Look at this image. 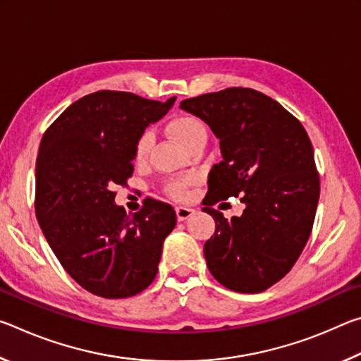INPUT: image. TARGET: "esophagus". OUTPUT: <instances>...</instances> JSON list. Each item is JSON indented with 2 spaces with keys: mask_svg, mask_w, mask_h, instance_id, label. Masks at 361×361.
<instances>
[{
  "mask_svg": "<svg viewBox=\"0 0 361 361\" xmlns=\"http://www.w3.org/2000/svg\"><path fill=\"white\" fill-rule=\"evenodd\" d=\"M175 210H176V218H178V221H185V219H188L194 213V209L186 205H178Z\"/></svg>",
  "mask_w": 361,
  "mask_h": 361,
  "instance_id": "34e87169",
  "label": "esophagus"
}]
</instances>
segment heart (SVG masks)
<instances>
[{"mask_svg":"<svg viewBox=\"0 0 361 361\" xmlns=\"http://www.w3.org/2000/svg\"><path fill=\"white\" fill-rule=\"evenodd\" d=\"M169 130L183 146H186L189 140L194 138L197 133L205 132V126L202 121L192 114H178L169 122ZM152 145H154L152 130H143L140 133L135 142V148H133V157H135L137 162L145 161L146 156L149 154ZM167 192L173 199H183L186 194V188L181 183H172V185H169Z\"/></svg>","mask_w":361,"mask_h":361,"instance_id":"b5f03b06","label":"heart"}]
</instances>
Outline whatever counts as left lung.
<instances>
[{
  "label": "left lung",
  "instance_id": "left-lung-1",
  "mask_svg": "<svg viewBox=\"0 0 361 361\" xmlns=\"http://www.w3.org/2000/svg\"><path fill=\"white\" fill-rule=\"evenodd\" d=\"M180 108L210 126L223 156L202 200L215 219L204 245L209 271L232 291H264L290 272L312 232L320 176L307 132L279 102L248 87L192 97ZM229 197L246 204L240 217L212 209Z\"/></svg>",
  "mask_w": 361,
  "mask_h": 361
}]
</instances>
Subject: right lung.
Instances as JSON below:
<instances>
[{"mask_svg":"<svg viewBox=\"0 0 361 361\" xmlns=\"http://www.w3.org/2000/svg\"><path fill=\"white\" fill-rule=\"evenodd\" d=\"M175 99L99 90L70 105L42 135L36 218L60 264L92 295L130 298L156 277L162 243L176 224L173 207L148 197L127 215L114 204V186H127L138 135Z\"/></svg>","mask_w":361,"mask_h":361,"instance_id":"obj_1","label":"right lung"}]
</instances>
